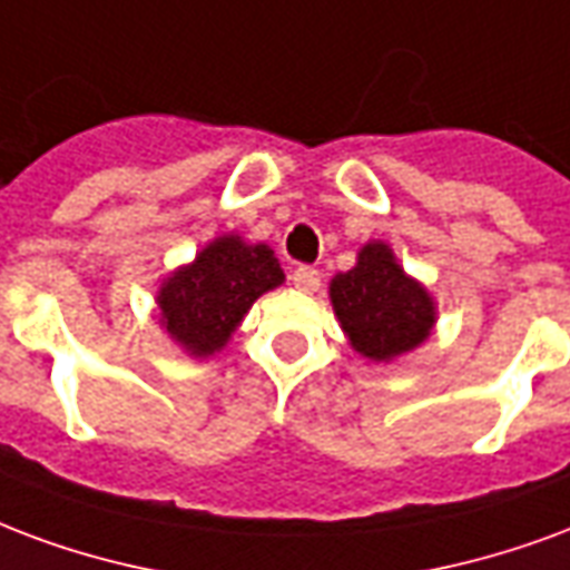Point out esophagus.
I'll use <instances>...</instances> for the list:
<instances>
[{
	"instance_id": "esophagus-1",
	"label": "esophagus",
	"mask_w": 570,
	"mask_h": 570,
	"mask_svg": "<svg viewBox=\"0 0 570 570\" xmlns=\"http://www.w3.org/2000/svg\"><path fill=\"white\" fill-rule=\"evenodd\" d=\"M293 284L302 293H317L320 289V272L317 268H311V265H298L296 272H293Z\"/></svg>"
}]
</instances>
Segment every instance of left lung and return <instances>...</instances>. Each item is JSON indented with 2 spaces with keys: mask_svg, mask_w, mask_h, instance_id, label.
I'll return each instance as SVG.
<instances>
[{
  "mask_svg": "<svg viewBox=\"0 0 570 570\" xmlns=\"http://www.w3.org/2000/svg\"><path fill=\"white\" fill-rule=\"evenodd\" d=\"M350 347L374 362H390L420 347L435 326V298L395 259L390 244L368 242L356 265L328 284Z\"/></svg>",
  "mask_w": 570,
  "mask_h": 570,
  "instance_id": "obj_1",
  "label": "left lung"
}]
</instances>
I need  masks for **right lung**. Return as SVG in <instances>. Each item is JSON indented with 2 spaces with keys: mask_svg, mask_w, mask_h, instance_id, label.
<instances>
[{
  "mask_svg": "<svg viewBox=\"0 0 570 570\" xmlns=\"http://www.w3.org/2000/svg\"><path fill=\"white\" fill-rule=\"evenodd\" d=\"M284 284V268L268 244L220 235L171 272L156 293L159 323L189 356H214L256 298Z\"/></svg>",
  "mask_w": 570,
  "mask_h": 570,
  "instance_id": "1",
  "label": "right lung"
}]
</instances>
